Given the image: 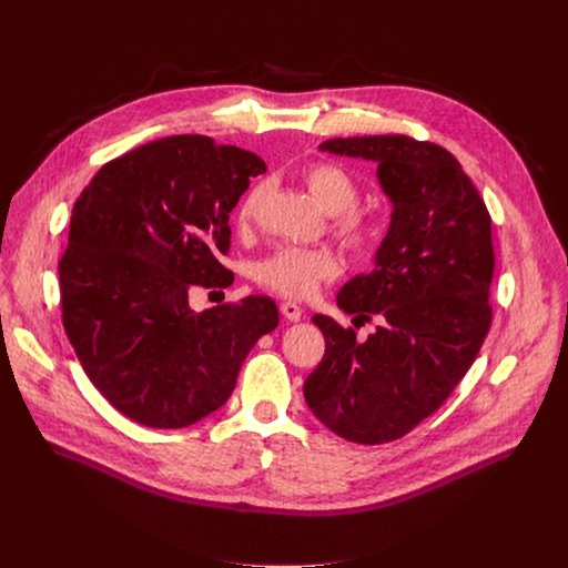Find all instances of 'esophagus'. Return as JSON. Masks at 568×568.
Listing matches in <instances>:
<instances>
[{"instance_id":"1","label":"esophagus","mask_w":568,"mask_h":568,"mask_svg":"<svg viewBox=\"0 0 568 568\" xmlns=\"http://www.w3.org/2000/svg\"><path fill=\"white\" fill-rule=\"evenodd\" d=\"M281 312H283V316H285L287 321H301V316H303L301 305H296V303H292V301L281 303Z\"/></svg>"}]
</instances>
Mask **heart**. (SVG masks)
<instances>
[{
	"mask_svg": "<svg viewBox=\"0 0 568 568\" xmlns=\"http://www.w3.org/2000/svg\"><path fill=\"white\" fill-rule=\"evenodd\" d=\"M303 182L318 206L335 215V229L351 247L362 250L371 245L375 237V224L355 211L359 202V186L346 169L337 164H314L303 173ZM261 197L263 186H256L247 193L245 202L240 204L237 222L242 226L252 222ZM337 270V258L331 252L281 247L256 265L254 276L261 285L283 296L305 298L314 294L321 281L333 278Z\"/></svg>",
	"mask_w": 568,
	"mask_h": 568,
	"instance_id": "b5f03b06",
	"label": "heart"
}]
</instances>
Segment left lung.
Returning <instances> with one entry per match:
<instances>
[{"instance_id":"left-lung-1","label":"left lung","mask_w":568,"mask_h":568,"mask_svg":"<svg viewBox=\"0 0 568 568\" xmlns=\"http://www.w3.org/2000/svg\"><path fill=\"white\" fill-rule=\"evenodd\" d=\"M323 152L377 164L390 224L371 274L337 294L355 318H379L368 339L326 314L312 321L326 355L307 375L312 414L337 436L379 445L409 434L449 397L493 323V220L458 159L404 134L328 139Z\"/></svg>"}]
</instances>
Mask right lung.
Segmentation results:
<instances>
[{"label":"right lung","mask_w":568,"mask_h":568,"mask_svg":"<svg viewBox=\"0 0 568 568\" xmlns=\"http://www.w3.org/2000/svg\"><path fill=\"white\" fill-rule=\"evenodd\" d=\"M261 156L175 134L105 164L71 211L58 265L64 333L92 384L130 420L182 429L217 412L254 344L278 326L270 296L195 312L226 287L229 213Z\"/></svg>","instance_id":"obj_1"}]
</instances>
